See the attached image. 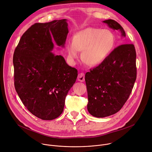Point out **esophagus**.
Wrapping results in <instances>:
<instances>
[{
  "instance_id": "obj_1",
  "label": "esophagus",
  "mask_w": 152,
  "mask_h": 152,
  "mask_svg": "<svg viewBox=\"0 0 152 152\" xmlns=\"http://www.w3.org/2000/svg\"><path fill=\"white\" fill-rule=\"evenodd\" d=\"M77 79L80 82H84L85 80V75L83 73H80L78 75Z\"/></svg>"
}]
</instances>
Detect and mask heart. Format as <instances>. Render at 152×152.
I'll list each match as a JSON object with an SVG mask.
<instances>
[{"label": "heart", "mask_w": 152, "mask_h": 152, "mask_svg": "<svg viewBox=\"0 0 152 152\" xmlns=\"http://www.w3.org/2000/svg\"><path fill=\"white\" fill-rule=\"evenodd\" d=\"M115 37L108 30L87 28L76 33L72 41L66 44L69 58L75 60L79 58L80 51H83L82 59L90 66L102 63L115 47Z\"/></svg>", "instance_id": "obj_1"}]
</instances>
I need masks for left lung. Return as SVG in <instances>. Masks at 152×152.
<instances>
[{
    "instance_id": "obj_1",
    "label": "left lung",
    "mask_w": 152,
    "mask_h": 152,
    "mask_svg": "<svg viewBox=\"0 0 152 152\" xmlns=\"http://www.w3.org/2000/svg\"><path fill=\"white\" fill-rule=\"evenodd\" d=\"M121 36L126 33L116 21H103ZM136 53L133 44H123L115 48L98 66L86 73L87 109L96 118L112 115L121 109L129 98L136 79Z\"/></svg>"
}]
</instances>
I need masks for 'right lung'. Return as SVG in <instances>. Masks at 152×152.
Instances as JSON below:
<instances>
[{"label":"right lung","mask_w":152,"mask_h":152,"mask_svg":"<svg viewBox=\"0 0 152 152\" xmlns=\"http://www.w3.org/2000/svg\"><path fill=\"white\" fill-rule=\"evenodd\" d=\"M68 33L66 19L36 23L22 36L14 53L15 89L25 107L41 119L61 115L77 77L76 69L53 52V40L64 47Z\"/></svg>","instance_id":"1"}]
</instances>
